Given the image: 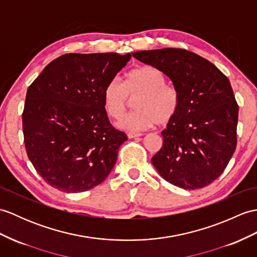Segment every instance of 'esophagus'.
I'll list each match as a JSON object with an SVG mask.
<instances>
[{
	"label": "esophagus",
	"instance_id": "esophagus-1",
	"mask_svg": "<svg viewBox=\"0 0 257 257\" xmlns=\"http://www.w3.org/2000/svg\"><path fill=\"white\" fill-rule=\"evenodd\" d=\"M142 134L140 133H128V138L133 139V138H137V137H141Z\"/></svg>",
	"mask_w": 257,
	"mask_h": 257
}]
</instances>
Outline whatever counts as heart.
Returning a JSON list of instances; mask_svg holds the SVG:
<instances>
[{
    "instance_id": "heart-1",
    "label": "heart",
    "mask_w": 257,
    "mask_h": 257,
    "mask_svg": "<svg viewBox=\"0 0 257 257\" xmlns=\"http://www.w3.org/2000/svg\"><path fill=\"white\" fill-rule=\"evenodd\" d=\"M106 114L115 120L126 114L131 98H136V110L121 121L127 130L141 131L164 124L176 116L181 106L178 89L166 83L162 70L151 65L135 68L126 74L124 82L112 77L104 87Z\"/></svg>"
}]
</instances>
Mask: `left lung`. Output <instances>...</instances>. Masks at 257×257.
Here are the masks:
<instances>
[{
  "mask_svg": "<svg viewBox=\"0 0 257 257\" xmlns=\"http://www.w3.org/2000/svg\"><path fill=\"white\" fill-rule=\"evenodd\" d=\"M133 56L162 70L181 94L180 109L151 159L154 168L177 187L208 186L222 174L236 148L238 105L229 79L205 58L180 48Z\"/></svg>",
  "mask_w": 257,
  "mask_h": 257,
  "instance_id": "8db88e82",
  "label": "left lung"
}]
</instances>
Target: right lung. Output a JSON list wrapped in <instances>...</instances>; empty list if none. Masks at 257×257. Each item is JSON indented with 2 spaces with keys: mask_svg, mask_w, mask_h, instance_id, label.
Listing matches in <instances>:
<instances>
[{
  "mask_svg": "<svg viewBox=\"0 0 257 257\" xmlns=\"http://www.w3.org/2000/svg\"><path fill=\"white\" fill-rule=\"evenodd\" d=\"M131 55L67 53L29 85L24 143L43 180L63 193L86 192L108 176L127 135L110 123L104 87Z\"/></svg>",
  "mask_w": 257,
  "mask_h": 257,
  "instance_id": "right-lung-1",
  "label": "right lung"
}]
</instances>
